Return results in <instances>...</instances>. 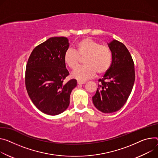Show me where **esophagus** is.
<instances>
[{"label":"esophagus","instance_id":"esophagus-1","mask_svg":"<svg viewBox=\"0 0 158 158\" xmlns=\"http://www.w3.org/2000/svg\"><path fill=\"white\" fill-rule=\"evenodd\" d=\"M85 82L84 81H77V84H85Z\"/></svg>","mask_w":158,"mask_h":158}]
</instances>
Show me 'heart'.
I'll return each mask as SVG.
<instances>
[{"mask_svg":"<svg viewBox=\"0 0 158 158\" xmlns=\"http://www.w3.org/2000/svg\"><path fill=\"white\" fill-rule=\"evenodd\" d=\"M83 57H85V65L74 69L71 73L73 78L81 81L94 77L96 73L99 76L105 74L110 69L113 59L108 46L85 38L77 43L76 51L72 48L65 51L64 60L69 68L74 69L78 64L80 58Z\"/></svg>","mask_w":158,"mask_h":158,"instance_id":"obj_1","label":"heart"}]
</instances>
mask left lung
I'll list each match as a JSON object with an SVG mask.
<instances>
[{
    "mask_svg": "<svg viewBox=\"0 0 158 158\" xmlns=\"http://www.w3.org/2000/svg\"><path fill=\"white\" fill-rule=\"evenodd\" d=\"M108 47L112 52V63L99 84L93 102L103 113L119 110L130 96L135 81V69L132 57L122 43L114 40Z\"/></svg>",
    "mask_w": 158,
    "mask_h": 158,
    "instance_id": "left-lung-1",
    "label": "left lung"
}]
</instances>
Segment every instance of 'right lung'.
I'll return each mask as SVG.
<instances>
[{"label": "right lung", "instance_id": "right-lung-1", "mask_svg": "<svg viewBox=\"0 0 158 158\" xmlns=\"http://www.w3.org/2000/svg\"><path fill=\"white\" fill-rule=\"evenodd\" d=\"M65 37H52L36 46L28 59L26 88L33 104L41 112L56 115L64 112L70 103V95L77 81L64 80L69 73L64 55L69 48Z\"/></svg>", "mask_w": 158, "mask_h": 158}]
</instances>
